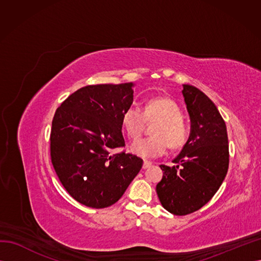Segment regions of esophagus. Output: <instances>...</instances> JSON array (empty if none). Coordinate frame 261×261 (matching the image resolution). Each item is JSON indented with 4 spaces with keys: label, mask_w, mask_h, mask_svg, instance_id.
Returning a JSON list of instances; mask_svg holds the SVG:
<instances>
[{
    "label": "esophagus",
    "mask_w": 261,
    "mask_h": 261,
    "mask_svg": "<svg viewBox=\"0 0 261 261\" xmlns=\"http://www.w3.org/2000/svg\"><path fill=\"white\" fill-rule=\"evenodd\" d=\"M151 163H150V162H147V161H145L144 162V164H143V169L144 170H146V169H148V168H150V167H151Z\"/></svg>",
    "instance_id": "esophagus-1"
}]
</instances>
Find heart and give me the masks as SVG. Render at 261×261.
Wrapping results in <instances>:
<instances>
[{
	"mask_svg": "<svg viewBox=\"0 0 261 261\" xmlns=\"http://www.w3.org/2000/svg\"><path fill=\"white\" fill-rule=\"evenodd\" d=\"M159 121L152 130L153 137L138 139L130 146V151L144 160H153L168 152L169 144L177 149L187 141L189 130L183 113L176 102L168 97L149 99L143 109L130 105L122 114V125L126 135L137 139L144 132L146 123Z\"/></svg>",
	"mask_w": 261,
	"mask_h": 261,
	"instance_id": "b5f03b06",
	"label": "heart"
}]
</instances>
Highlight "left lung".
I'll return each mask as SVG.
<instances>
[{
  "mask_svg": "<svg viewBox=\"0 0 261 261\" xmlns=\"http://www.w3.org/2000/svg\"><path fill=\"white\" fill-rule=\"evenodd\" d=\"M191 118V134L173 167L161 164L162 179L156 194L163 208L186 216L206 204L222 184L228 169L225 122L216 105L201 90L183 85Z\"/></svg>",
  "mask_w": 261,
  "mask_h": 261,
  "instance_id": "8db88e82",
  "label": "left lung"
}]
</instances>
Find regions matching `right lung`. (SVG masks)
I'll return each instance as SVG.
<instances>
[{
    "label": "right lung",
    "mask_w": 261,
    "mask_h": 261,
    "mask_svg": "<svg viewBox=\"0 0 261 261\" xmlns=\"http://www.w3.org/2000/svg\"><path fill=\"white\" fill-rule=\"evenodd\" d=\"M134 84L83 87L54 114L50 136L53 168L75 200L90 208L112 206L138 174L143 160L110 154L125 146L122 114L133 103Z\"/></svg>",
    "instance_id": "1"
}]
</instances>
